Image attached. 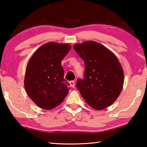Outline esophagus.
<instances>
[{"mask_svg": "<svg viewBox=\"0 0 147 147\" xmlns=\"http://www.w3.org/2000/svg\"><path fill=\"white\" fill-rule=\"evenodd\" d=\"M69 84H70V86L71 88H74L75 87V83H74V81H70L69 82Z\"/></svg>", "mask_w": 147, "mask_h": 147, "instance_id": "1", "label": "esophagus"}]
</instances>
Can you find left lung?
Returning <instances> with one entry per match:
<instances>
[{"mask_svg":"<svg viewBox=\"0 0 147 147\" xmlns=\"http://www.w3.org/2000/svg\"><path fill=\"white\" fill-rule=\"evenodd\" d=\"M73 48L85 63L84 79H78L76 84L82 96L95 109L111 106L120 94L124 79L117 56L93 41L76 44Z\"/></svg>","mask_w":147,"mask_h":147,"instance_id":"obj_1","label":"left lung"}]
</instances>
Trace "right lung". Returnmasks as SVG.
I'll list each match as a JSON object with an SVG mask.
<instances>
[{
  "label": "right lung",
  "instance_id": "right-lung-1",
  "mask_svg": "<svg viewBox=\"0 0 147 147\" xmlns=\"http://www.w3.org/2000/svg\"><path fill=\"white\" fill-rule=\"evenodd\" d=\"M71 49L69 44L49 42L35 52L26 66L24 85L31 100L39 108L59 105L69 89L61 61Z\"/></svg>",
  "mask_w": 147,
  "mask_h": 147
}]
</instances>
